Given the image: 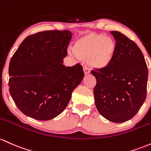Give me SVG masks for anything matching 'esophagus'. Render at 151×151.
Masks as SVG:
<instances>
[{"label": "esophagus", "mask_w": 151, "mask_h": 151, "mask_svg": "<svg viewBox=\"0 0 151 151\" xmlns=\"http://www.w3.org/2000/svg\"><path fill=\"white\" fill-rule=\"evenodd\" d=\"M84 74H85V75H87V74H89V73H90V69H89L87 67H84Z\"/></svg>", "instance_id": "obj_1"}]
</instances>
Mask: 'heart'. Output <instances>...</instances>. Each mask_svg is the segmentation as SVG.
Masks as SVG:
<instances>
[{
	"mask_svg": "<svg viewBox=\"0 0 151 151\" xmlns=\"http://www.w3.org/2000/svg\"><path fill=\"white\" fill-rule=\"evenodd\" d=\"M73 50L79 59L91 67L103 70L110 65L115 54V41L102 34H88L75 41Z\"/></svg>",
	"mask_w": 151,
	"mask_h": 151,
	"instance_id": "heart-1",
	"label": "heart"
}]
</instances>
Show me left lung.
<instances>
[{"instance_id":"8db88e82","label":"left lung","mask_w":151,"mask_h":151,"mask_svg":"<svg viewBox=\"0 0 151 151\" xmlns=\"http://www.w3.org/2000/svg\"><path fill=\"white\" fill-rule=\"evenodd\" d=\"M116 41L113 60L108 68L92 70L97 110L109 121L123 122L137 114L146 98L148 71L145 58L134 41L112 31Z\"/></svg>"}]
</instances>
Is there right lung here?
<instances>
[{"instance_id":"right-lung-1","label":"right lung","mask_w":151,"mask_h":151,"mask_svg":"<svg viewBox=\"0 0 151 151\" xmlns=\"http://www.w3.org/2000/svg\"><path fill=\"white\" fill-rule=\"evenodd\" d=\"M69 31H45L23 41L9 64V92L24 115L49 120L65 110L84 74L79 64H63L72 39Z\"/></svg>"}]
</instances>
